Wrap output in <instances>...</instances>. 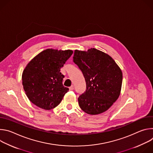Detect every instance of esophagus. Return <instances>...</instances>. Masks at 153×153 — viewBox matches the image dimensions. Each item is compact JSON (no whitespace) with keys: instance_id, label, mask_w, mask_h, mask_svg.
<instances>
[{"instance_id":"esophagus-1","label":"esophagus","mask_w":153,"mask_h":153,"mask_svg":"<svg viewBox=\"0 0 153 153\" xmlns=\"http://www.w3.org/2000/svg\"><path fill=\"white\" fill-rule=\"evenodd\" d=\"M69 90H70V91H72V90H74V86L73 85H71L70 88H69Z\"/></svg>"}]
</instances>
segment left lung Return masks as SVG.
I'll list each match as a JSON object with an SVG mask.
<instances>
[{"instance_id": "left-lung-1", "label": "left lung", "mask_w": 153, "mask_h": 153, "mask_svg": "<svg viewBox=\"0 0 153 153\" xmlns=\"http://www.w3.org/2000/svg\"><path fill=\"white\" fill-rule=\"evenodd\" d=\"M74 62L84 76L86 91L78 98L79 105L86 113L101 114L119 98L122 88V72L108 54L91 48L74 51Z\"/></svg>"}]
</instances>
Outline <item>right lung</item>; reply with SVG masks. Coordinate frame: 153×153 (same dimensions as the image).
<instances>
[{
    "label": "right lung",
    "mask_w": 153,
    "mask_h": 153,
    "mask_svg": "<svg viewBox=\"0 0 153 153\" xmlns=\"http://www.w3.org/2000/svg\"><path fill=\"white\" fill-rule=\"evenodd\" d=\"M71 50L48 48L39 53L27 65L22 76L28 99L37 106L50 110L56 107L69 89L62 84L60 68L71 57Z\"/></svg>",
    "instance_id": "add662e5"
}]
</instances>
